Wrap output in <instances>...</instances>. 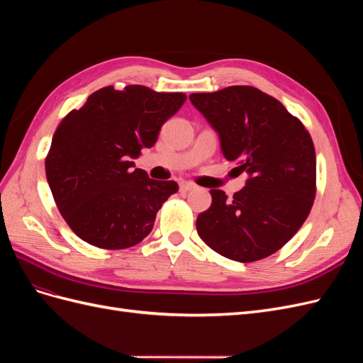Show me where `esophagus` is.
Here are the masks:
<instances>
[{"label":"esophagus","instance_id":"esophagus-1","mask_svg":"<svg viewBox=\"0 0 363 363\" xmlns=\"http://www.w3.org/2000/svg\"><path fill=\"white\" fill-rule=\"evenodd\" d=\"M192 189H195V184L194 183H191V182H182L180 183V191L182 192H189Z\"/></svg>","mask_w":363,"mask_h":363}]
</instances>
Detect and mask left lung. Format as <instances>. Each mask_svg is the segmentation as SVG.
I'll return each mask as SVG.
<instances>
[{"label": "left lung", "instance_id": "obj_1", "mask_svg": "<svg viewBox=\"0 0 363 363\" xmlns=\"http://www.w3.org/2000/svg\"><path fill=\"white\" fill-rule=\"evenodd\" d=\"M189 98L219 133L225 159L250 174L232 200L221 189L211 191L212 204L196 218V232L207 247L236 262L274 255L313 206L316 156L309 131L279 100L252 86Z\"/></svg>", "mask_w": 363, "mask_h": 363}]
</instances>
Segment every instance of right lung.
Masks as SVG:
<instances>
[{
    "label": "right lung",
    "mask_w": 363,
    "mask_h": 363,
    "mask_svg": "<svg viewBox=\"0 0 363 363\" xmlns=\"http://www.w3.org/2000/svg\"><path fill=\"white\" fill-rule=\"evenodd\" d=\"M184 101L182 92L106 86L60 121L45 157L47 180L63 219L84 242L124 250L150 235L179 184L131 169V159L156 144L162 125Z\"/></svg>",
    "instance_id": "right-lung-1"
}]
</instances>
